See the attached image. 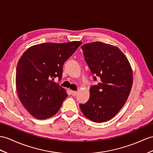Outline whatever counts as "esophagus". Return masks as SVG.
I'll return each mask as SVG.
<instances>
[{"instance_id":"34e87169","label":"esophagus","mask_w":153,"mask_h":153,"mask_svg":"<svg viewBox=\"0 0 153 153\" xmlns=\"http://www.w3.org/2000/svg\"><path fill=\"white\" fill-rule=\"evenodd\" d=\"M76 91H72V90H71V95H73V96H75L76 95Z\"/></svg>"}]
</instances>
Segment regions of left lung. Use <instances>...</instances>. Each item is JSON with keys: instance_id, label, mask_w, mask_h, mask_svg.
Listing matches in <instances>:
<instances>
[{"instance_id": "obj_1", "label": "left lung", "mask_w": 153, "mask_h": 153, "mask_svg": "<svg viewBox=\"0 0 153 153\" xmlns=\"http://www.w3.org/2000/svg\"><path fill=\"white\" fill-rule=\"evenodd\" d=\"M93 79L99 82L89 88V99L79 106L89 120L101 123L114 117L124 106L132 85V71L120 48L102 42L81 47Z\"/></svg>"}]
</instances>
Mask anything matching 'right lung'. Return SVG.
Returning <instances> with one entry per match:
<instances>
[{"instance_id":"add662e5","label":"right lung","mask_w":153,"mask_h":153,"mask_svg":"<svg viewBox=\"0 0 153 153\" xmlns=\"http://www.w3.org/2000/svg\"><path fill=\"white\" fill-rule=\"evenodd\" d=\"M82 43H46L28 48L16 69L19 98L32 116L45 120L56 114L68 97L65 89L53 81L61 80L63 65Z\"/></svg>"}]
</instances>
